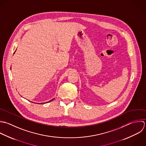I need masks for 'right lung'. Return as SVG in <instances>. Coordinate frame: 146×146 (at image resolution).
Returning a JSON list of instances; mask_svg holds the SVG:
<instances>
[{
    "label": "right lung",
    "mask_w": 146,
    "mask_h": 146,
    "mask_svg": "<svg viewBox=\"0 0 146 146\" xmlns=\"http://www.w3.org/2000/svg\"><path fill=\"white\" fill-rule=\"evenodd\" d=\"M15 52H16V51H15ZM15 52H14V53H13V54H14V53H15ZM54 98H53V99H52V100H50V101H48V102H46V103H48V102H50V101H53V100H54ZM36 104H43V103H40H40H36ZM44 104H45V103H44Z\"/></svg>",
    "instance_id": "1"
}]
</instances>
